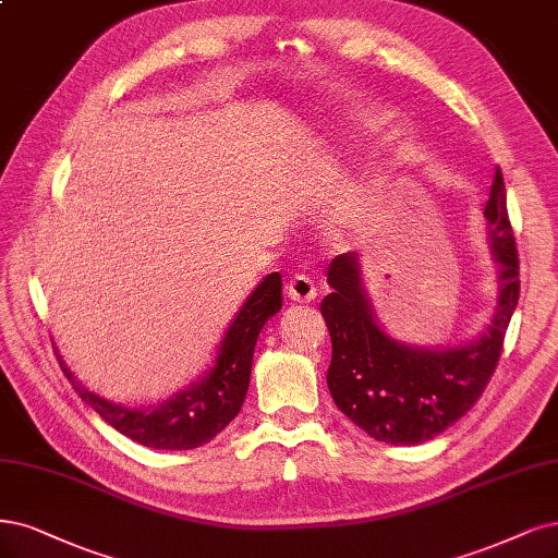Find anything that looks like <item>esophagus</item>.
Here are the masks:
<instances>
[{
	"instance_id": "34e87169",
	"label": "esophagus",
	"mask_w": 558,
	"mask_h": 558,
	"mask_svg": "<svg viewBox=\"0 0 558 558\" xmlns=\"http://www.w3.org/2000/svg\"><path fill=\"white\" fill-rule=\"evenodd\" d=\"M286 295L293 302H312V300H316V286H314L312 277L295 275L286 283Z\"/></svg>"
}]
</instances>
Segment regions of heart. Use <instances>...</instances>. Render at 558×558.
Masks as SVG:
<instances>
[{
  "label": "heart",
  "instance_id": "heart-1",
  "mask_svg": "<svg viewBox=\"0 0 558 558\" xmlns=\"http://www.w3.org/2000/svg\"><path fill=\"white\" fill-rule=\"evenodd\" d=\"M372 133H378V129H376V126H372Z\"/></svg>",
  "mask_w": 558,
  "mask_h": 558
}]
</instances>
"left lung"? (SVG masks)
<instances>
[{
  "mask_svg": "<svg viewBox=\"0 0 558 558\" xmlns=\"http://www.w3.org/2000/svg\"><path fill=\"white\" fill-rule=\"evenodd\" d=\"M485 217L498 263L496 306L480 337L454 349H420L383 330L362 288L355 252L337 256L328 267L332 293L320 302L332 339L328 388L337 409L383 444L417 446L446 432L471 411L501 357L520 300V258L501 168H496Z\"/></svg>",
  "mask_w": 558,
  "mask_h": 558,
  "instance_id": "1",
  "label": "left lung"
}]
</instances>
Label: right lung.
<instances>
[{"instance_id": "add662e5", "label": "right lung", "mask_w": 558, "mask_h": 558, "mask_svg": "<svg viewBox=\"0 0 558 558\" xmlns=\"http://www.w3.org/2000/svg\"><path fill=\"white\" fill-rule=\"evenodd\" d=\"M281 310V275H267L228 325L215 367L157 407L131 409L89 392L57 353L64 376L85 403L126 438L155 450H191L213 440L233 420L246 397L256 339Z\"/></svg>"}]
</instances>
